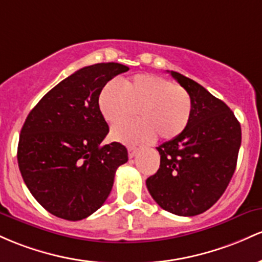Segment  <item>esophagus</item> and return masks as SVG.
Here are the masks:
<instances>
[{"label": "esophagus", "mask_w": 262, "mask_h": 262, "mask_svg": "<svg viewBox=\"0 0 262 262\" xmlns=\"http://www.w3.org/2000/svg\"><path fill=\"white\" fill-rule=\"evenodd\" d=\"M127 151H128V157L134 158L135 156H136L137 151H139V148H137V147H134V146H128Z\"/></svg>", "instance_id": "esophagus-1"}]
</instances>
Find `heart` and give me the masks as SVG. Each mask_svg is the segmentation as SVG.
<instances>
[{
  "mask_svg": "<svg viewBox=\"0 0 262 262\" xmlns=\"http://www.w3.org/2000/svg\"><path fill=\"white\" fill-rule=\"evenodd\" d=\"M99 108L110 123L121 122L136 114L140 120L116 125L113 137L126 143L172 140L179 136L192 116V99L186 89L162 76L137 74L122 88L108 83L99 96Z\"/></svg>",
  "mask_w": 262,
  "mask_h": 262,
  "instance_id": "1",
  "label": "heart"
}]
</instances>
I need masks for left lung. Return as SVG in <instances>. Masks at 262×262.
<instances>
[{"instance_id": "8db88e82", "label": "left lung", "mask_w": 262, "mask_h": 262, "mask_svg": "<svg viewBox=\"0 0 262 262\" xmlns=\"http://www.w3.org/2000/svg\"><path fill=\"white\" fill-rule=\"evenodd\" d=\"M189 94L186 130L157 147L161 163L146 186L164 210L181 216L204 213L225 192L236 168L242 127L233 111L201 84L168 72Z\"/></svg>"}]
</instances>
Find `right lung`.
Instances as JSON below:
<instances>
[{
  "mask_svg": "<svg viewBox=\"0 0 262 262\" xmlns=\"http://www.w3.org/2000/svg\"><path fill=\"white\" fill-rule=\"evenodd\" d=\"M127 70L119 63L76 70L49 90L23 123L20 174L36 201L58 218L92 215L110 194L116 169L127 162L121 143L101 146L108 126L99 108L102 88Z\"/></svg>",
  "mask_w": 262,
  "mask_h": 262,
  "instance_id": "add662e5",
  "label": "right lung"
}]
</instances>
